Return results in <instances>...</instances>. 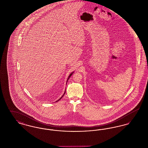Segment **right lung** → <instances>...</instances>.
<instances>
[{
  "label": "right lung",
  "mask_w": 148,
  "mask_h": 148,
  "mask_svg": "<svg viewBox=\"0 0 148 148\" xmlns=\"http://www.w3.org/2000/svg\"><path fill=\"white\" fill-rule=\"evenodd\" d=\"M73 73H74V71H73V72H72V73H71V74H70V75H69V77H68V79H67V81H66V83H67V82H68V80H69V77H71V75H72V74H73ZM65 92H66V90H65V92H64V93L63 95H62V97H61V98H60L59 99V100H57V101H56H56H59V100H60V99H62V98H63V97L64 95V94H65Z\"/></svg>",
  "instance_id": "right-lung-1"
}]
</instances>
